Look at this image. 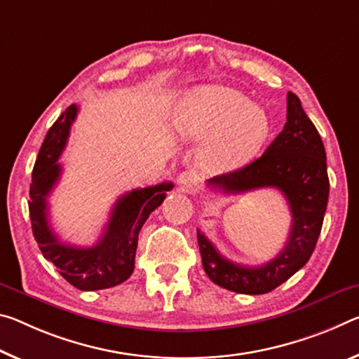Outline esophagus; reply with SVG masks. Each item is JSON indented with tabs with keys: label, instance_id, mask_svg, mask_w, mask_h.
Returning a JSON list of instances; mask_svg holds the SVG:
<instances>
[{
	"label": "esophagus",
	"instance_id": "obj_1",
	"mask_svg": "<svg viewBox=\"0 0 359 359\" xmlns=\"http://www.w3.org/2000/svg\"><path fill=\"white\" fill-rule=\"evenodd\" d=\"M177 185L182 191H193L198 187V175L191 170H185V172L179 174Z\"/></svg>",
	"mask_w": 359,
	"mask_h": 359
}]
</instances>
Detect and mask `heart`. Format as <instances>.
Returning <instances> with one entry per match:
<instances>
[{
  "instance_id": "b5f03b06",
  "label": "heart",
  "mask_w": 359,
  "mask_h": 359,
  "mask_svg": "<svg viewBox=\"0 0 359 359\" xmlns=\"http://www.w3.org/2000/svg\"><path fill=\"white\" fill-rule=\"evenodd\" d=\"M175 128L184 137L204 140L201 164L230 172L259 155L270 137V118L246 95L224 86L193 90L182 104Z\"/></svg>"
}]
</instances>
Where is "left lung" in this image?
Wrapping results in <instances>:
<instances>
[{"instance_id": "left-lung-1", "label": "left lung", "mask_w": 359, "mask_h": 359, "mask_svg": "<svg viewBox=\"0 0 359 359\" xmlns=\"http://www.w3.org/2000/svg\"><path fill=\"white\" fill-rule=\"evenodd\" d=\"M286 124L264 155L248 166L208 180L214 190L243 193L265 187L280 190L287 200L292 225L283 251L260 266H244L222 257L198 230L203 266L209 280L240 294H266L287 281L309 262L321 233L329 198L326 151L315 124L300 99L287 93Z\"/></svg>"}]
</instances>
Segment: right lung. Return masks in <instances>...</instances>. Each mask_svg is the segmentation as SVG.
I'll list each match as a JSON object with an SVG mask.
<instances>
[{"instance_id":"obj_1","label":"right lung","mask_w":359,"mask_h":359,"mask_svg":"<svg viewBox=\"0 0 359 359\" xmlns=\"http://www.w3.org/2000/svg\"><path fill=\"white\" fill-rule=\"evenodd\" d=\"M76 113L78 107L70 105L48 130L33 168L28 209L33 236L44 259L53 262L72 286L81 291H99L118 286L133 275L139 231L174 185L163 182L119 196L100 240L94 246L78 248L60 243L49 225L48 196L60 179L62 166L57 159L65 149Z\"/></svg>"}]
</instances>
